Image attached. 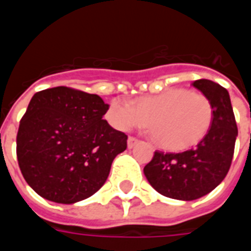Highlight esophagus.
<instances>
[{"instance_id": "34e87169", "label": "esophagus", "mask_w": 251, "mask_h": 251, "mask_svg": "<svg viewBox=\"0 0 251 251\" xmlns=\"http://www.w3.org/2000/svg\"><path fill=\"white\" fill-rule=\"evenodd\" d=\"M138 140H137L136 137H129V138H127V148H133V147H136L137 144H138Z\"/></svg>"}]
</instances>
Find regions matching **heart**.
Wrapping results in <instances>:
<instances>
[{
    "label": "heart",
    "instance_id": "heart-1",
    "mask_svg": "<svg viewBox=\"0 0 251 251\" xmlns=\"http://www.w3.org/2000/svg\"><path fill=\"white\" fill-rule=\"evenodd\" d=\"M106 118L118 130L148 124L157 145L183 151L199 144L210 131L214 106L204 94L188 88H169L157 95L142 97L133 106L114 99Z\"/></svg>",
    "mask_w": 251,
    "mask_h": 251
}]
</instances>
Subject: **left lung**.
Segmentation results:
<instances>
[{
	"mask_svg": "<svg viewBox=\"0 0 251 251\" xmlns=\"http://www.w3.org/2000/svg\"><path fill=\"white\" fill-rule=\"evenodd\" d=\"M192 86L212 102L214 121L210 131L196 147L185 152L156 151L144 168L153 188L171 199H199L221 184L231 165L238 136L226 88L208 79L195 80Z\"/></svg>",
	"mask_w": 251,
	"mask_h": 251,
	"instance_id": "obj_1",
	"label": "left lung"
}]
</instances>
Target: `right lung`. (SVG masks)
I'll list each match as a JSON object with an SVG mask.
<instances>
[{
	"label": "right lung",
	"mask_w": 251,
	"mask_h": 251,
	"mask_svg": "<svg viewBox=\"0 0 251 251\" xmlns=\"http://www.w3.org/2000/svg\"><path fill=\"white\" fill-rule=\"evenodd\" d=\"M97 94L59 86L36 93L17 133V161L30 188L62 204L87 199L107 179L127 136L102 120Z\"/></svg>",
	"instance_id": "obj_1"
}]
</instances>
